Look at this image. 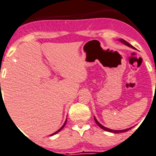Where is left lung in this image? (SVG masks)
Masks as SVG:
<instances>
[{"label": "left lung", "mask_w": 156, "mask_h": 156, "mask_svg": "<svg viewBox=\"0 0 156 156\" xmlns=\"http://www.w3.org/2000/svg\"><path fill=\"white\" fill-rule=\"evenodd\" d=\"M120 42H122V43L125 44V45H128V46L131 47V48H134V47L132 46V45H131V44H129L128 42H127V41H125V40L122 39V38H121V39H120ZM94 121H95V122L97 123V124H98V125L100 127V128H102V129H104V131H109V132H114V133H121V132H125V131H128V130L131 129V128H128V129L120 130V131H117V130H111V129H109V128H106V127H104L102 125H101V124H100V123L98 121V120L96 119L95 118H94Z\"/></svg>", "instance_id": "obj_1"}]
</instances>
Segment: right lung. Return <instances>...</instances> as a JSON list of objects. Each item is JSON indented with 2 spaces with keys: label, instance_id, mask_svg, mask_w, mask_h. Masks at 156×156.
Listing matches in <instances>:
<instances>
[{
  "label": "right lung",
  "instance_id": "right-lung-1",
  "mask_svg": "<svg viewBox=\"0 0 156 156\" xmlns=\"http://www.w3.org/2000/svg\"><path fill=\"white\" fill-rule=\"evenodd\" d=\"M0 84H1V83H0ZM66 121H65V123H64V125H62V127H61V128H59V129H58V131H55V133L52 134V135H51V136H52V135H55V134H56V133H58V132H59V131H61V130H62V128H64V126H65V125H66Z\"/></svg>",
  "mask_w": 156,
  "mask_h": 156
}]
</instances>
